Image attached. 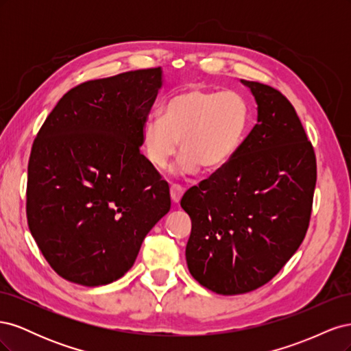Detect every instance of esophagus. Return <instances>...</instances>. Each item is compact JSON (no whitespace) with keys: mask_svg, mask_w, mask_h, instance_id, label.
I'll list each match as a JSON object with an SVG mask.
<instances>
[{"mask_svg":"<svg viewBox=\"0 0 351 351\" xmlns=\"http://www.w3.org/2000/svg\"><path fill=\"white\" fill-rule=\"evenodd\" d=\"M183 193H184V189L180 184H171V187H169V195H171V200L174 202V204H178Z\"/></svg>","mask_w":351,"mask_h":351,"instance_id":"1","label":"esophagus"}]
</instances>
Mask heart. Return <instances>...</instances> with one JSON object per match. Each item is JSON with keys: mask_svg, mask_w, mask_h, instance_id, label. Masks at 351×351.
Segmentation results:
<instances>
[{"mask_svg": "<svg viewBox=\"0 0 351 351\" xmlns=\"http://www.w3.org/2000/svg\"><path fill=\"white\" fill-rule=\"evenodd\" d=\"M250 120L249 105L232 90L186 88L168 98L162 117L143 125L142 147L156 169H164L178 147L177 174H193L199 167L215 171L236 155Z\"/></svg>", "mask_w": 351, "mask_h": 351, "instance_id": "1", "label": "heart"}]
</instances>
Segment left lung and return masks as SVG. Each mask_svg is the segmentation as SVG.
<instances>
[{"instance_id": "left-lung-1", "label": "left lung", "mask_w": 351, "mask_h": 351, "mask_svg": "<svg viewBox=\"0 0 351 351\" xmlns=\"http://www.w3.org/2000/svg\"><path fill=\"white\" fill-rule=\"evenodd\" d=\"M258 104L236 155L182 197L192 219L186 261L208 290L234 295L277 275L309 227L316 156L290 101L268 84L241 80Z\"/></svg>"}]
</instances>
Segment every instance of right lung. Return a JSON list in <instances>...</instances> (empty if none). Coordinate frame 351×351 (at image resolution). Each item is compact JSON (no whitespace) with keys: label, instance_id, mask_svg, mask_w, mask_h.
<instances>
[{"label":"right lung","instance_id":"right-lung-1","mask_svg":"<svg viewBox=\"0 0 351 351\" xmlns=\"http://www.w3.org/2000/svg\"><path fill=\"white\" fill-rule=\"evenodd\" d=\"M161 86V67L80 83L38 132L27 165V224L67 281L98 287L121 278L171 208L168 183L141 154Z\"/></svg>","mask_w":351,"mask_h":351}]
</instances>
